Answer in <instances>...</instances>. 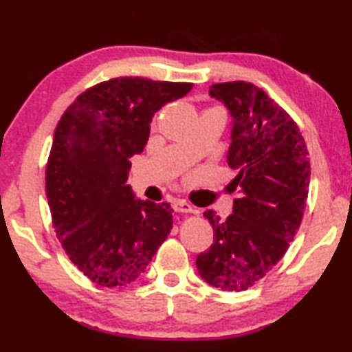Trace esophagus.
<instances>
[{
	"mask_svg": "<svg viewBox=\"0 0 352 352\" xmlns=\"http://www.w3.org/2000/svg\"><path fill=\"white\" fill-rule=\"evenodd\" d=\"M175 210L177 213H194V206L187 204L186 200H177L175 201Z\"/></svg>",
	"mask_w": 352,
	"mask_h": 352,
	"instance_id": "obj_1",
	"label": "esophagus"
}]
</instances>
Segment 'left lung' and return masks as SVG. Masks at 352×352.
Returning <instances> with one entry per match:
<instances>
[{"instance_id": "obj_1", "label": "left lung", "mask_w": 352, "mask_h": 352, "mask_svg": "<svg viewBox=\"0 0 352 352\" xmlns=\"http://www.w3.org/2000/svg\"><path fill=\"white\" fill-rule=\"evenodd\" d=\"M210 94L232 115L228 163L239 171L232 182L240 197L226 221L213 210L204 213L214 242L195 264L211 287L243 292L280 261L300 229L309 153L295 120L258 86L228 81L211 86Z\"/></svg>"}]
</instances>
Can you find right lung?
I'll return each instance as SVG.
<instances>
[{"label":"right lung","mask_w":352,"mask_h":352,"mask_svg":"<svg viewBox=\"0 0 352 352\" xmlns=\"http://www.w3.org/2000/svg\"><path fill=\"white\" fill-rule=\"evenodd\" d=\"M192 83L120 76L91 86L57 123L46 165V197L70 261L100 287L146 271L173 228L170 204L134 199L129 158L144 151L151 122Z\"/></svg>","instance_id":"right-lung-1"}]
</instances>
